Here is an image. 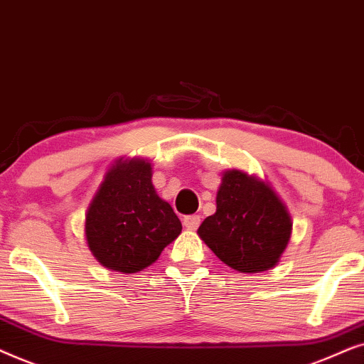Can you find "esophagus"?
I'll return each mask as SVG.
<instances>
[{"label":"esophagus","instance_id":"34e87169","mask_svg":"<svg viewBox=\"0 0 364 364\" xmlns=\"http://www.w3.org/2000/svg\"><path fill=\"white\" fill-rule=\"evenodd\" d=\"M201 223V218L198 215H191V216H185V220H183V225H185L188 230H198V226H200Z\"/></svg>","mask_w":364,"mask_h":364}]
</instances>
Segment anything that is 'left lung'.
<instances>
[{
  "label": "left lung",
  "instance_id": "obj_1",
  "mask_svg": "<svg viewBox=\"0 0 364 364\" xmlns=\"http://www.w3.org/2000/svg\"><path fill=\"white\" fill-rule=\"evenodd\" d=\"M291 216L266 181L240 169L223 173L216 213L198 235L223 263L240 273H261L278 264L291 238Z\"/></svg>",
  "mask_w": 364,
  "mask_h": 364
}]
</instances>
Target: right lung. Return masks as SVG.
Listing matches in <instances>:
<instances>
[{
  "label": "right lung",
  "instance_id": "right-lung-1",
  "mask_svg": "<svg viewBox=\"0 0 364 364\" xmlns=\"http://www.w3.org/2000/svg\"><path fill=\"white\" fill-rule=\"evenodd\" d=\"M146 159H119L106 173L86 211L85 235L105 268L138 273L181 232V221L151 183Z\"/></svg>",
  "mask_w": 364,
  "mask_h": 364
}]
</instances>
